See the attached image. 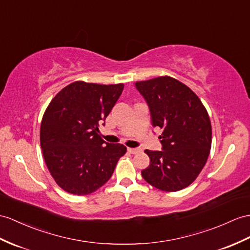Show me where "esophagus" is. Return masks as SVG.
<instances>
[{
	"label": "esophagus",
	"instance_id": "1",
	"mask_svg": "<svg viewBox=\"0 0 250 250\" xmlns=\"http://www.w3.org/2000/svg\"><path fill=\"white\" fill-rule=\"evenodd\" d=\"M127 150H128L130 154H138V153H140V149H139V148H131V147H128V148H127Z\"/></svg>",
	"mask_w": 250,
	"mask_h": 250
}]
</instances>
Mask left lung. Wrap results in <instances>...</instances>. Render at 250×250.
<instances>
[{"instance_id":"left-lung-1","label":"left lung","mask_w":250,"mask_h":250,"mask_svg":"<svg viewBox=\"0 0 250 250\" xmlns=\"http://www.w3.org/2000/svg\"><path fill=\"white\" fill-rule=\"evenodd\" d=\"M136 88L147 102L153 126L162 129L163 150H144L150 162L142 177L161 191L182 190L197 178L210 154L208 111L190 88L171 76L137 82Z\"/></svg>"}]
</instances>
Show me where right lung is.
<instances>
[{
    "label": "right lung",
    "mask_w": 250,
    "mask_h": 250,
    "mask_svg": "<svg viewBox=\"0 0 250 250\" xmlns=\"http://www.w3.org/2000/svg\"><path fill=\"white\" fill-rule=\"evenodd\" d=\"M123 89L124 83L74 82L45 109L40 145L48 171L63 191L79 196L96 191L125 155L126 146L106 143L99 133Z\"/></svg>",
    "instance_id": "add662e5"
}]
</instances>
